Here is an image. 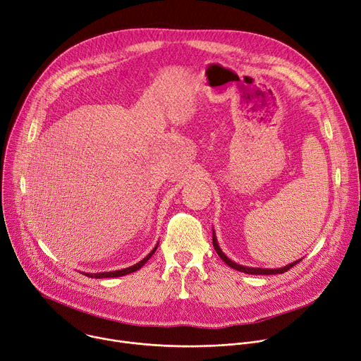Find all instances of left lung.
Listing matches in <instances>:
<instances>
[{"mask_svg": "<svg viewBox=\"0 0 361 361\" xmlns=\"http://www.w3.org/2000/svg\"><path fill=\"white\" fill-rule=\"evenodd\" d=\"M213 246H214V249H216V252L219 253V257L228 265V267H231L233 269H238V271H240V272H246V274H253V275H269V274H283V272H286V271H288L290 268H293L295 264H298L299 261H295V262H291V264H288L287 267H284V268H277V269H265V268H249V267H243V265H238L236 262H233V261H230L224 253L221 252V249H220V246H219V243H217V239H216V236H214V233H213Z\"/></svg>", "mask_w": 361, "mask_h": 361, "instance_id": "obj_1", "label": "left lung"}]
</instances>
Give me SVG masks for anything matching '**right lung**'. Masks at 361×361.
I'll return each mask as SVG.
<instances>
[{
    "label": "right lung",
    "mask_w": 361,
    "mask_h": 361,
    "mask_svg": "<svg viewBox=\"0 0 361 361\" xmlns=\"http://www.w3.org/2000/svg\"><path fill=\"white\" fill-rule=\"evenodd\" d=\"M156 249H157V246L148 253V255L142 259V261H140L138 264H135V265H133V267H130V268H125V269H119V271H112V272H100V274H84V275H87V277H92V279H114V277H122V275H126V274H131V272H134V271H137V269H140L147 261H148V258H152V255L153 253L156 252Z\"/></svg>",
    "instance_id": "add662e5"
}]
</instances>
